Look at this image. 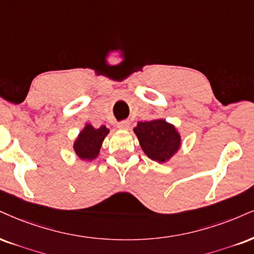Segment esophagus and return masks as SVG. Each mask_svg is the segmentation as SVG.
Returning a JSON list of instances; mask_svg holds the SVG:
<instances>
[{
  "instance_id": "esophagus-1",
  "label": "esophagus",
  "mask_w": 254,
  "mask_h": 254,
  "mask_svg": "<svg viewBox=\"0 0 254 254\" xmlns=\"http://www.w3.org/2000/svg\"><path fill=\"white\" fill-rule=\"evenodd\" d=\"M118 128H119V129L126 130V129H128V128H129V122H128V121H121V122H119V124H118Z\"/></svg>"
}]
</instances>
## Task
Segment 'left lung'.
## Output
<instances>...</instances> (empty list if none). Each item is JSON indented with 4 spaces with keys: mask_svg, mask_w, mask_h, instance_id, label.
<instances>
[{
    "mask_svg": "<svg viewBox=\"0 0 254 254\" xmlns=\"http://www.w3.org/2000/svg\"><path fill=\"white\" fill-rule=\"evenodd\" d=\"M133 130L139 139L142 151L154 161H168L180 148V134L173 125L168 124L164 119L137 122V126Z\"/></svg>",
    "mask_w": 254,
    "mask_h": 254,
    "instance_id": "8db88e82",
    "label": "left lung"
}]
</instances>
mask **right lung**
<instances>
[{
	"instance_id": "obj_1",
	"label": "right lung",
	"mask_w": 254,
	"mask_h": 254,
	"mask_svg": "<svg viewBox=\"0 0 254 254\" xmlns=\"http://www.w3.org/2000/svg\"><path fill=\"white\" fill-rule=\"evenodd\" d=\"M108 133L109 129L106 126L94 128L92 125L87 124L74 142L75 154L82 160L98 158L102 141Z\"/></svg>"
}]
</instances>
